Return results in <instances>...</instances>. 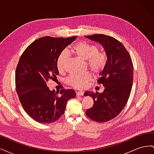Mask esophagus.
I'll return each mask as SVG.
<instances>
[{"label": "esophagus", "instance_id": "esophagus-1", "mask_svg": "<svg viewBox=\"0 0 154 154\" xmlns=\"http://www.w3.org/2000/svg\"><path fill=\"white\" fill-rule=\"evenodd\" d=\"M83 94H84V92L82 91H78L76 92V96H83Z\"/></svg>", "mask_w": 154, "mask_h": 154}]
</instances>
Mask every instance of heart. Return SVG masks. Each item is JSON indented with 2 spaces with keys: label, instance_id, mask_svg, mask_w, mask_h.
<instances>
[{
  "label": "heart",
  "instance_id": "1",
  "mask_svg": "<svg viewBox=\"0 0 154 154\" xmlns=\"http://www.w3.org/2000/svg\"><path fill=\"white\" fill-rule=\"evenodd\" d=\"M71 51L78 58L87 60V67L94 75H98L104 70L107 62L106 54L104 52L99 51V48L97 45L81 41L74 44ZM68 58L69 55L66 51H63L59 55L57 61V67L59 72H62L66 69ZM91 78L88 72L72 74L66 78V83L74 88H82L86 86Z\"/></svg>",
  "mask_w": 154,
  "mask_h": 154
}]
</instances>
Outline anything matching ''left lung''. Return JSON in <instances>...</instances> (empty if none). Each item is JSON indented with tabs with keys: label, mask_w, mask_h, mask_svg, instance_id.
<instances>
[{
	"label": "left lung",
	"mask_w": 154,
	"mask_h": 154,
	"mask_svg": "<svg viewBox=\"0 0 154 154\" xmlns=\"http://www.w3.org/2000/svg\"><path fill=\"white\" fill-rule=\"evenodd\" d=\"M85 37L103 45L107 57L106 66L97 80L105 89L102 93H84L94 100V105L85 114L95 122H109L122 111L129 98L133 82L132 61L125 46L113 37L100 34Z\"/></svg>",
	"instance_id": "obj_1"
}]
</instances>
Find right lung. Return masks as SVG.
Listing matches in <instances>:
<instances>
[{
    "label": "right lung",
    "mask_w": 154,
    "mask_h": 154,
    "mask_svg": "<svg viewBox=\"0 0 154 154\" xmlns=\"http://www.w3.org/2000/svg\"><path fill=\"white\" fill-rule=\"evenodd\" d=\"M77 38L44 36L35 40L22 53L15 72V85L20 103L26 113L36 122L49 124L64 114L67 101L76 97L72 89L51 91L50 80L59 71L57 61L67 45Z\"/></svg>",
    "instance_id": "right-lung-1"
}]
</instances>
